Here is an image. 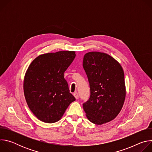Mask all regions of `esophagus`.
<instances>
[{
    "label": "esophagus",
    "instance_id": "obj_1",
    "mask_svg": "<svg viewBox=\"0 0 152 152\" xmlns=\"http://www.w3.org/2000/svg\"><path fill=\"white\" fill-rule=\"evenodd\" d=\"M73 95H74V96L75 97L76 99H79V94H78L77 93H75Z\"/></svg>",
    "mask_w": 152,
    "mask_h": 152
}]
</instances>
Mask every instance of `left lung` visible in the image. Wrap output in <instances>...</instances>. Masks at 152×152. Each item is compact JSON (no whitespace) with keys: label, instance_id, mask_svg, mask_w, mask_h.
<instances>
[{"label":"left lung","instance_id":"1","mask_svg":"<svg viewBox=\"0 0 152 152\" xmlns=\"http://www.w3.org/2000/svg\"><path fill=\"white\" fill-rule=\"evenodd\" d=\"M83 67L90 88V97L83 103L86 116L97 125L110 122L120 113L126 97L121 65L106 53L91 52L84 55Z\"/></svg>","mask_w":152,"mask_h":152}]
</instances>
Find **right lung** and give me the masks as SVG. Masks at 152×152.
<instances>
[{
  "instance_id": "right-lung-1",
  "label": "right lung",
  "mask_w": 152,
  "mask_h": 152,
  "mask_svg": "<svg viewBox=\"0 0 152 152\" xmlns=\"http://www.w3.org/2000/svg\"><path fill=\"white\" fill-rule=\"evenodd\" d=\"M75 56L74 51L45 53L29 66L24 78V94L29 109L39 120L48 123L59 121L76 100L64 77Z\"/></svg>"
}]
</instances>
